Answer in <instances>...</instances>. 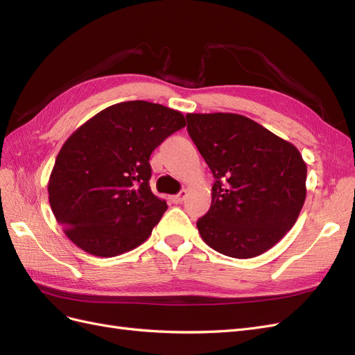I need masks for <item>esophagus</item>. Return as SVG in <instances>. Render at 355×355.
<instances>
[{"label":"esophagus","instance_id":"esophagus-1","mask_svg":"<svg viewBox=\"0 0 355 355\" xmlns=\"http://www.w3.org/2000/svg\"><path fill=\"white\" fill-rule=\"evenodd\" d=\"M187 197V191L185 189H182L179 194H176V196H173L171 197V201H173L175 204H180L182 201H184V198Z\"/></svg>","mask_w":355,"mask_h":355}]
</instances>
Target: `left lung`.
Wrapping results in <instances>:
<instances>
[{
    "label": "left lung",
    "instance_id": "8db88e82",
    "mask_svg": "<svg viewBox=\"0 0 355 355\" xmlns=\"http://www.w3.org/2000/svg\"><path fill=\"white\" fill-rule=\"evenodd\" d=\"M188 133L214 176L211 206L197 228L225 256L249 259L292 230L306 197L297 148L244 115L187 114Z\"/></svg>",
    "mask_w": 355,
    "mask_h": 355
}]
</instances>
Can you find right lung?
I'll list each match as a JSON object with an SVG mask.
<instances>
[{
    "label": "right lung",
    "instance_id": "obj_1",
    "mask_svg": "<svg viewBox=\"0 0 355 355\" xmlns=\"http://www.w3.org/2000/svg\"><path fill=\"white\" fill-rule=\"evenodd\" d=\"M185 125L179 111L130 101L108 106L68 137L51 170L49 201L75 245L114 257L151 235L167 204L149 187V157Z\"/></svg>",
    "mask_w": 355,
    "mask_h": 355
}]
</instances>
